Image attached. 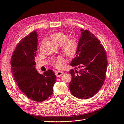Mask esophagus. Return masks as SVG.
I'll return each instance as SVG.
<instances>
[{"mask_svg":"<svg viewBox=\"0 0 124 124\" xmlns=\"http://www.w3.org/2000/svg\"><path fill=\"white\" fill-rule=\"evenodd\" d=\"M63 72L61 71H57L55 72V75L57 77H60L62 76V75H63Z\"/></svg>","mask_w":124,"mask_h":124,"instance_id":"34e87169","label":"esophagus"}]
</instances>
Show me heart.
Masks as SVG:
<instances>
[{"mask_svg": "<svg viewBox=\"0 0 124 124\" xmlns=\"http://www.w3.org/2000/svg\"><path fill=\"white\" fill-rule=\"evenodd\" d=\"M68 38V34L62 32H56L50 36V39L55 44L62 46V50L65 55L68 57H72L76 54L78 50V42L76 39ZM64 61V57L61 56L52 59V64L57 68L61 67V63Z\"/></svg>", "mask_w": 124, "mask_h": 124, "instance_id": "heart-1", "label": "heart"}]
</instances>
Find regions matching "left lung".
<instances>
[{"label": "left lung", "mask_w": 124, "mask_h": 124, "mask_svg": "<svg viewBox=\"0 0 124 124\" xmlns=\"http://www.w3.org/2000/svg\"><path fill=\"white\" fill-rule=\"evenodd\" d=\"M81 31L76 57L70 63L81 69L70 70L72 78L69 88L75 97L85 99L96 94L103 85L108 59L100 41L89 31L82 29Z\"/></svg>", "instance_id": "8db88e82"}]
</instances>
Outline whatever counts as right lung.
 <instances>
[{"label":"right lung","mask_w":124,"mask_h":124,"mask_svg":"<svg viewBox=\"0 0 124 124\" xmlns=\"http://www.w3.org/2000/svg\"><path fill=\"white\" fill-rule=\"evenodd\" d=\"M38 34L33 31L16 45L11 60V70L17 85L31 100L42 102L52 96L56 76L52 70L40 74L35 69Z\"/></svg>","instance_id":"1"}]
</instances>
